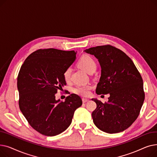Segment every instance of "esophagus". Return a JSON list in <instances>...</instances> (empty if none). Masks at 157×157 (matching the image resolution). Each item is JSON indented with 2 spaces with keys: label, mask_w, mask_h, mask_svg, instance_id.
Segmentation results:
<instances>
[{
  "label": "esophagus",
  "mask_w": 157,
  "mask_h": 157,
  "mask_svg": "<svg viewBox=\"0 0 157 157\" xmlns=\"http://www.w3.org/2000/svg\"><path fill=\"white\" fill-rule=\"evenodd\" d=\"M82 101H83V103H85V102H88V101H89V99H88V98H83V99H82Z\"/></svg>",
  "instance_id": "obj_1"
}]
</instances>
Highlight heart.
<instances>
[{
    "instance_id": "heart-1",
    "label": "heart",
    "mask_w": 157,
    "mask_h": 157,
    "mask_svg": "<svg viewBox=\"0 0 157 157\" xmlns=\"http://www.w3.org/2000/svg\"><path fill=\"white\" fill-rule=\"evenodd\" d=\"M79 67L83 69L84 71L88 74H91L94 72L97 68V64L95 61L92 59L91 56L88 55H85L81 58L78 63ZM71 73V69L68 67L63 72V78L66 81H68L70 79ZM91 86L90 85L85 86H78L74 89V92L75 94L81 95L86 96L89 94V91Z\"/></svg>"
}]
</instances>
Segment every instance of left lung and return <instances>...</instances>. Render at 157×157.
Masks as SVG:
<instances>
[{"instance_id": "8db88e82", "label": "left lung", "mask_w": 157, "mask_h": 157, "mask_svg": "<svg viewBox=\"0 0 157 157\" xmlns=\"http://www.w3.org/2000/svg\"><path fill=\"white\" fill-rule=\"evenodd\" d=\"M85 52L94 55L101 67L97 94L110 95L104 104L92 99L97 104L92 114L94 124L106 133L123 132L137 119L144 101L141 74L130 58L113 46H98Z\"/></svg>"}]
</instances>
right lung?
I'll return each instance as SVG.
<instances>
[{"mask_svg":"<svg viewBox=\"0 0 157 157\" xmlns=\"http://www.w3.org/2000/svg\"><path fill=\"white\" fill-rule=\"evenodd\" d=\"M76 52L49 48L31 53L24 61L17 78L19 107L30 126L47 136L60 134L72 122L74 111L82 105L72 94L64 102L55 99L66 85L64 71L76 59Z\"/></svg>","mask_w":157,"mask_h":157,"instance_id":"add662e5","label":"right lung"}]
</instances>
